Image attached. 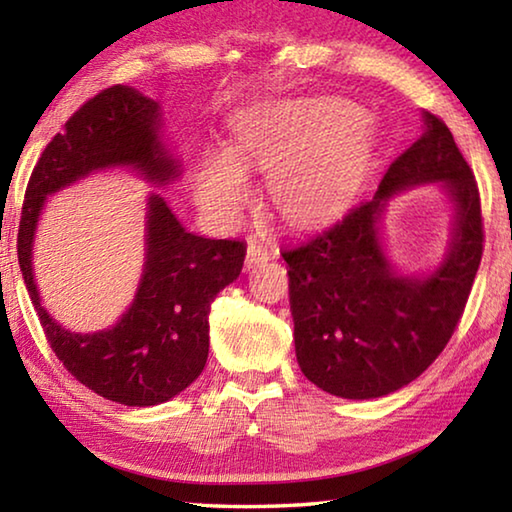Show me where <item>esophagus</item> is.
<instances>
[{
    "label": "esophagus",
    "instance_id": "obj_1",
    "mask_svg": "<svg viewBox=\"0 0 512 512\" xmlns=\"http://www.w3.org/2000/svg\"><path fill=\"white\" fill-rule=\"evenodd\" d=\"M271 259V250H268L264 244H259V241L250 239L248 241V248H246V264L248 266H259Z\"/></svg>",
    "mask_w": 512,
    "mask_h": 512
}]
</instances>
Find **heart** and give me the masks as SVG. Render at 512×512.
I'll return each mask as SVG.
<instances>
[{"instance_id": "obj_1", "label": "heart", "mask_w": 512, "mask_h": 512, "mask_svg": "<svg viewBox=\"0 0 512 512\" xmlns=\"http://www.w3.org/2000/svg\"><path fill=\"white\" fill-rule=\"evenodd\" d=\"M339 99H298L248 117L225 153L201 162L198 205L230 221L250 196L244 173H268L275 212L293 225L329 219L348 203L368 162V131Z\"/></svg>"}]
</instances>
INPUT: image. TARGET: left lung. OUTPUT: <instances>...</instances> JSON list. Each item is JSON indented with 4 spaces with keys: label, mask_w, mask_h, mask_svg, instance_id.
I'll use <instances>...</instances> for the list:
<instances>
[{
    "label": "left lung",
    "mask_w": 512,
    "mask_h": 512,
    "mask_svg": "<svg viewBox=\"0 0 512 512\" xmlns=\"http://www.w3.org/2000/svg\"><path fill=\"white\" fill-rule=\"evenodd\" d=\"M424 124L370 201L282 250L300 370L329 395L372 400L411 384L445 350L470 298L483 255L479 187L445 121L424 112ZM424 182H443L453 198V241L436 272L400 276L380 248V214L397 191Z\"/></svg>",
    "instance_id": "8db88e82"
}]
</instances>
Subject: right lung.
<instances>
[{"label": "right lung", "instance_id": "right-lung-1", "mask_svg": "<svg viewBox=\"0 0 512 512\" xmlns=\"http://www.w3.org/2000/svg\"><path fill=\"white\" fill-rule=\"evenodd\" d=\"M160 106L128 85H112L67 119L42 151L24 194L17 259L45 336L63 366L110 402L153 406L201 375L210 350V307L235 282L246 244L187 232L160 194L146 203V262L133 305L110 329L74 334L47 314L33 280V237L49 194L92 171L131 167L153 185L180 176L160 140Z\"/></svg>", "mask_w": 512, "mask_h": 512}]
</instances>
